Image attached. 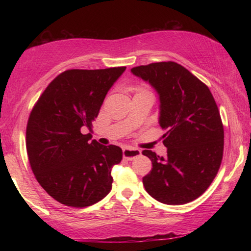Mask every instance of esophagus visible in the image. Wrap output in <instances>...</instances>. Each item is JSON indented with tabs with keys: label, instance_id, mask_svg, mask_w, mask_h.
<instances>
[{
	"label": "esophagus",
	"instance_id": "1",
	"mask_svg": "<svg viewBox=\"0 0 251 251\" xmlns=\"http://www.w3.org/2000/svg\"><path fill=\"white\" fill-rule=\"evenodd\" d=\"M142 152L139 150H135V148H124L123 150V157L127 160H133L136 157L141 156Z\"/></svg>",
	"mask_w": 251,
	"mask_h": 251
}]
</instances>
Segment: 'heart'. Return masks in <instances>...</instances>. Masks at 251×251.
<instances>
[{
  "mask_svg": "<svg viewBox=\"0 0 251 251\" xmlns=\"http://www.w3.org/2000/svg\"><path fill=\"white\" fill-rule=\"evenodd\" d=\"M135 90L137 91V93H138V92H142V91H145V90H144V88H142V87H135Z\"/></svg>",
  "mask_w": 251,
  "mask_h": 251,
  "instance_id": "b5f03b06",
  "label": "heart"
}]
</instances>
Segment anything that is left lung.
Returning <instances> with one entry per match:
<instances>
[{
    "instance_id": "1",
    "label": "left lung",
    "mask_w": 251,
    "mask_h": 251,
    "mask_svg": "<svg viewBox=\"0 0 251 251\" xmlns=\"http://www.w3.org/2000/svg\"><path fill=\"white\" fill-rule=\"evenodd\" d=\"M131 73L148 80L159 94V124L167 131V156L145 150L152 168L143 184L152 198L182 205L206 192L224 154V125L207 85L175 62L136 66Z\"/></svg>"
}]
</instances>
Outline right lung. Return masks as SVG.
I'll return each mask as SVG.
<instances>
[{"label":"right lung","instance_id":"obj_1","mask_svg":"<svg viewBox=\"0 0 251 251\" xmlns=\"http://www.w3.org/2000/svg\"><path fill=\"white\" fill-rule=\"evenodd\" d=\"M125 66L67 70L57 75L33 106L26 126V151L36 180L65 206L94 205L112 189L118 146H104L83 134L92 129L106 94Z\"/></svg>","mask_w":251,"mask_h":251}]
</instances>
